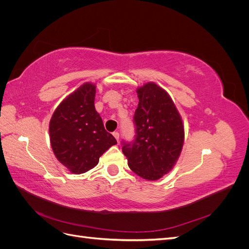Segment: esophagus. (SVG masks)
<instances>
[{"mask_svg": "<svg viewBox=\"0 0 249 249\" xmlns=\"http://www.w3.org/2000/svg\"><path fill=\"white\" fill-rule=\"evenodd\" d=\"M113 136L118 141L119 140V133L118 132H113Z\"/></svg>", "mask_w": 249, "mask_h": 249, "instance_id": "34e87169", "label": "esophagus"}]
</instances>
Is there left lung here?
Masks as SVG:
<instances>
[{"label": "left lung", "instance_id": "left-lung-1", "mask_svg": "<svg viewBox=\"0 0 249 249\" xmlns=\"http://www.w3.org/2000/svg\"><path fill=\"white\" fill-rule=\"evenodd\" d=\"M139 99L134 123L136 138L123 142L127 165L147 180L161 178L175 166L184 145L182 117L163 88L147 82L137 88Z\"/></svg>", "mask_w": 249, "mask_h": 249}]
</instances>
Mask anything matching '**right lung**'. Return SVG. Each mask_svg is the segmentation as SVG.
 Here are the masks:
<instances>
[{
    "mask_svg": "<svg viewBox=\"0 0 249 249\" xmlns=\"http://www.w3.org/2000/svg\"><path fill=\"white\" fill-rule=\"evenodd\" d=\"M96 86L84 83L59 104L49 125L52 149L71 173L96 166L100 157L117 141L104 127L94 107Z\"/></svg>",
    "mask_w": 249,
    "mask_h": 249,
    "instance_id": "1",
    "label": "right lung"
}]
</instances>
